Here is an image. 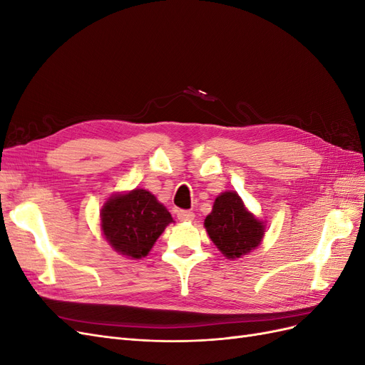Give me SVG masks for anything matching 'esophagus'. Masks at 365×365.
<instances>
[{"label":"esophagus","instance_id":"1","mask_svg":"<svg viewBox=\"0 0 365 365\" xmlns=\"http://www.w3.org/2000/svg\"><path fill=\"white\" fill-rule=\"evenodd\" d=\"M176 216H178L181 222H190V220L195 219L193 212H189V210H178V212H176Z\"/></svg>","mask_w":365,"mask_h":365}]
</instances>
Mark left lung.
Segmentation results:
<instances>
[{
  "instance_id": "left-lung-1",
  "label": "left lung",
  "mask_w": 365,
  "mask_h": 365,
  "mask_svg": "<svg viewBox=\"0 0 365 365\" xmlns=\"http://www.w3.org/2000/svg\"><path fill=\"white\" fill-rule=\"evenodd\" d=\"M204 227L217 250L230 260L256 250L264 236V224L257 219L236 192L220 193Z\"/></svg>"
}]
</instances>
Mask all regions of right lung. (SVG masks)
I'll list each match as a JSON object with an SVG mask.
<instances>
[{
    "label": "right lung",
    "instance_id": "right-lung-1",
    "mask_svg": "<svg viewBox=\"0 0 365 365\" xmlns=\"http://www.w3.org/2000/svg\"><path fill=\"white\" fill-rule=\"evenodd\" d=\"M173 219L150 192L135 189L113 195L101 212L103 236L121 256L141 259L149 254Z\"/></svg>",
    "mask_w": 365,
    "mask_h": 365
}]
</instances>
